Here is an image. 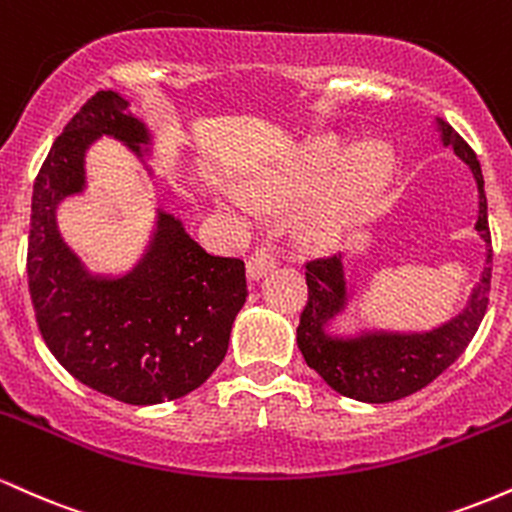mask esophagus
<instances>
[{
	"instance_id": "34e87169",
	"label": "esophagus",
	"mask_w": 512,
	"mask_h": 512,
	"mask_svg": "<svg viewBox=\"0 0 512 512\" xmlns=\"http://www.w3.org/2000/svg\"><path fill=\"white\" fill-rule=\"evenodd\" d=\"M274 267H276L274 252L269 250V248H257L255 252H252L250 260H248V279L250 281L262 279V276L267 274V272H272Z\"/></svg>"
}]
</instances>
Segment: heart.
<instances>
[{
    "mask_svg": "<svg viewBox=\"0 0 512 512\" xmlns=\"http://www.w3.org/2000/svg\"><path fill=\"white\" fill-rule=\"evenodd\" d=\"M395 170V149L383 139H368L354 149L339 137H322L284 166L269 170L257 182V197H303L339 172L308 219L310 236L330 238L370 216L395 178Z\"/></svg>",
    "mask_w": 512,
    "mask_h": 512,
    "instance_id": "b5f03b06",
    "label": "heart"
}]
</instances>
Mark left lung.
<instances>
[{
	"mask_svg": "<svg viewBox=\"0 0 512 512\" xmlns=\"http://www.w3.org/2000/svg\"><path fill=\"white\" fill-rule=\"evenodd\" d=\"M438 132L443 146H452L455 156L462 158L472 170L479 190V219L474 228L486 243V267L462 313L428 332L378 330L361 332L356 337H334L327 332V325L337 320L349 305L344 257L334 255L305 264L308 303H305L296 330L298 349H301L305 363L317 375H322V380L332 390L344 397L358 399V402H395V399L414 395L421 387L433 383L445 368H450L462 356V351L477 334L486 305H489L493 250L489 214H486L484 175H481L477 154L448 122L438 120Z\"/></svg>",
	"mask_w": 512,
	"mask_h": 512,
	"instance_id": "obj_1",
	"label": "left lung"
}]
</instances>
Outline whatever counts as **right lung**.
<instances>
[{"mask_svg": "<svg viewBox=\"0 0 512 512\" xmlns=\"http://www.w3.org/2000/svg\"><path fill=\"white\" fill-rule=\"evenodd\" d=\"M113 137L144 161L149 127L115 91H98L55 139L33 185L28 291L40 334L79 383L127 404L197 390L228 351L248 298L245 264L209 255L158 209L142 260L122 276L91 274L57 228V207L86 190V151Z\"/></svg>", "mask_w": 512, "mask_h": 512, "instance_id": "right-lung-1", "label": "right lung"}]
</instances>
